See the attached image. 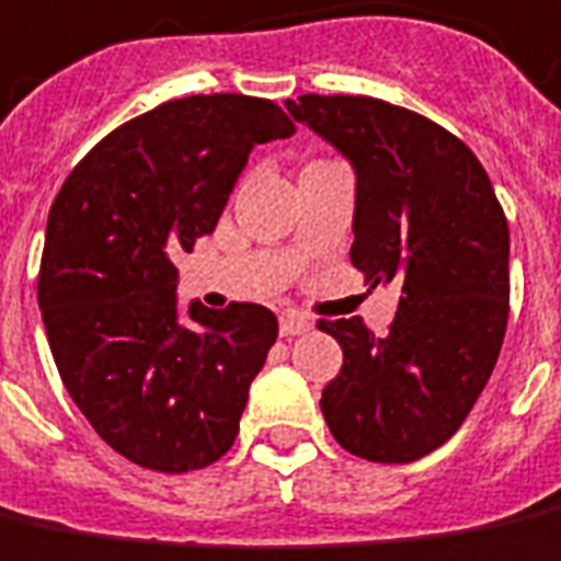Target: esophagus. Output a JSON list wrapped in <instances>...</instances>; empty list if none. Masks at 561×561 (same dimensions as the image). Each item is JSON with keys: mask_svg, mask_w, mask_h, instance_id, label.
<instances>
[{"mask_svg": "<svg viewBox=\"0 0 561 561\" xmlns=\"http://www.w3.org/2000/svg\"><path fill=\"white\" fill-rule=\"evenodd\" d=\"M311 330V321L299 311H284L280 314V336H302Z\"/></svg>", "mask_w": 561, "mask_h": 561, "instance_id": "obj_1", "label": "esophagus"}]
</instances>
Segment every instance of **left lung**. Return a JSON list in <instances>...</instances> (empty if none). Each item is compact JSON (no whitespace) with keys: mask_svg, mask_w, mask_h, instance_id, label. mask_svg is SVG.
I'll return each instance as SVG.
<instances>
[{"mask_svg":"<svg viewBox=\"0 0 561 561\" xmlns=\"http://www.w3.org/2000/svg\"><path fill=\"white\" fill-rule=\"evenodd\" d=\"M287 111L355 169L352 265L398 284L386 336L321 321L342 370L321 394L333 438L374 463H413L463 426L510 318V225L460 138L360 95H302Z\"/></svg>","mask_w":561,"mask_h":561,"instance_id":"left-lung-1","label":"left lung"}]
</instances>
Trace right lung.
I'll list each match as a JSON object with an SVG mask.
<instances>
[{"label": "right lung", "mask_w": 561, "mask_h": 561, "mask_svg": "<svg viewBox=\"0 0 561 561\" xmlns=\"http://www.w3.org/2000/svg\"><path fill=\"white\" fill-rule=\"evenodd\" d=\"M296 126L247 95L167 101L114 129L58 191L39 311L64 386L131 463L191 472L234 445L277 340L265 306H179L172 255L209 234L255 145Z\"/></svg>", "instance_id": "obj_1"}]
</instances>
